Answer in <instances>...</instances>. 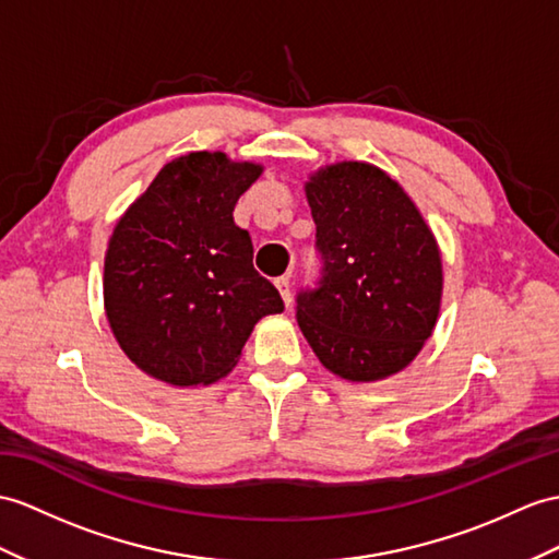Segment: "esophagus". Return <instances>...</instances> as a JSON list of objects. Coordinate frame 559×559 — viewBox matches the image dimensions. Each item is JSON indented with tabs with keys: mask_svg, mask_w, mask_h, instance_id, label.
<instances>
[{
	"mask_svg": "<svg viewBox=\"0 0 559 559\" xmlns=\"http://www.w3.org/2000/svg\"><path fill=\"white\" fill-rule=\"evenodd\" d=\"M275 287H277L280 296H282V301L289 306V304H292V287H289V275H282V277H277V280H275Z\"/></svg>",
	"mask_w": 559,
	"mask_h": 559,
	"instance_id": "34e87169",
	"label": "esophagus"
}]
</instances>
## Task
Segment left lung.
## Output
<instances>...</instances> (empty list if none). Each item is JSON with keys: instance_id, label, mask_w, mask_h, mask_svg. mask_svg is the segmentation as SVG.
<instances>
[{"instance_id": "obj_1", "label": "left lung", "mask_w": 559, "mask_h": 559, "mask_svg": "<svg viewBox=\"0 0 559 559\" xmlns=\"http://www.w3.org/2000/svg\"><path fill=\"white\" fill-rule=\"evenodd\" d=\"M322 277L298 292L296 320L318 360L348 382L401 372L437 326L441 251L413 199L362 160L306 182Z\"/></svg>"}]
</instances>
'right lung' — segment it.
Returning a JSON list of instances; mask_svg holds the SVG:
<instances>
[{"mask_svg": "<svg viewBox=\"0 0 559 559\" xmlns=\"http://www.w3.org/2000/svg\"><path fill=\"white\" fill-rule=\"evenodd\" d=\"M263 166L192 152L160 168L122 213L104 258V308L126 356L173 386L233 372L253 324L284 310L235 225Z\"/></svg>", "mask_w": 559, "mask_h": 559, "instance_id": "obj_1", "label": "right lung"}]
</instances>
